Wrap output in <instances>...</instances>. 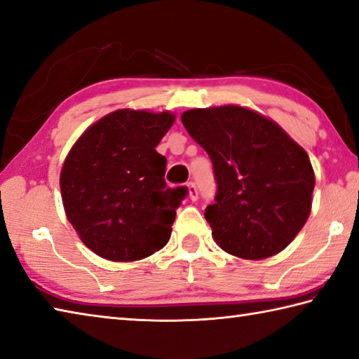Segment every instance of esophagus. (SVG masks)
<instances>
[{
	"label": "esophagus",
	"instance_id": "1",
	"mask_svg": "<svg viewBox=\"0 0 359 359\" xmlns=\"http://www.w3.org/2000/svg\"><path fill=\"white\" fill-rule=\"evenodd\" d=\"M187 187H188L189 199H191L193 202L198 201V199H199V191H198V188H196V184H194V182H189V184H188Z\"/></svg>",
	"mask_w": 359,
	"mask_h": 359
}]
</instances>
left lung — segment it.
<instances>
[{"label":"left lung","instance_id":"left-lung-1","mask_svg":"<svg viewBox=\"0 0 359 359\" xmlns=\"http://www.w3.org/2000/svg\"><path fill=\"white\" fill-rule=\"evenodd\" d=\"M187 132L213 163V240L227 254L263 259L297 236L311 212L310 157L277 123L240 105L187 110Z\"/></svg>","mask_w":359,"mask_h":359}]
</instances>
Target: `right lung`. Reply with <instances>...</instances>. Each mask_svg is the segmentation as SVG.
<instances>
[{"instance_id":"add662e5","label":"right lung","mask_w":359,"mask_h":359,"mask_svg":"<svg viewBox=\"0 0 359 359\" xmlns=\"http://www.w3.org/2000/svg\"><path fill=\"white\" fill-rule=\"evenodd\" d=\"M170 111L121 109L91 124L60 172L62 202L82 243L110 262H137L170 241L185 188H168L156 151Z\"/></svg>"}]
</instances>
